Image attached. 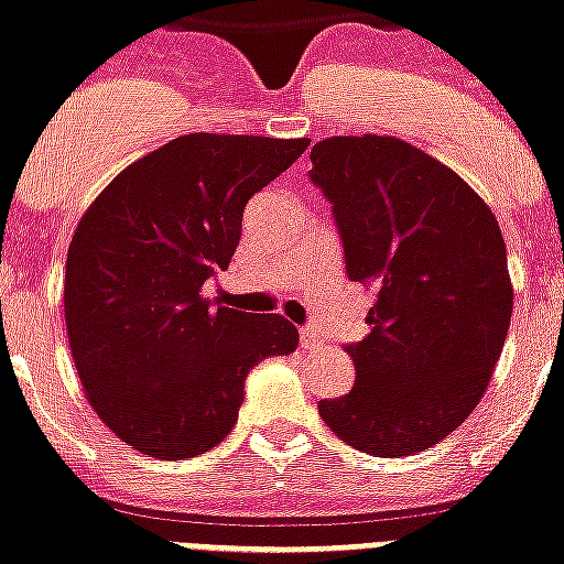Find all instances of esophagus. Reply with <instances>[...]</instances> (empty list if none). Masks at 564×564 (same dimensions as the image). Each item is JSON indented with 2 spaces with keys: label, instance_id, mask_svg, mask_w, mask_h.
Segmentation results:
<instances>
[{
  "label": "esophagus",
  "instance_id": "obj_1",
  "mask_svg": "<svg viewBox=\"0 0 564 564\" xmlns=\"http://www.w3.org/2000/svg\"><path fill=\"white\" fill-rule=\"evenodd\" d=\"M301 345L304 347H322V336L315 333V329H301Z\"/></svg>",
  "mask_w": 564,
  "mask_h": 564
}]
</instances>
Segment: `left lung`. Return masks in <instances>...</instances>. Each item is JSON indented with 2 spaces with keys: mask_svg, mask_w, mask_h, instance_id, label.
I'll list each match as a JSON object with an SVG mask.
<instances>
[{
  "mask_svg": "<svg viewBox=\"0 0 564 564\" xmlns=\"http://www.w3.org/2000/svg\"><path fill=\"white\" fill-rule=\"evenodd\" d=\"M350 281L368 283V338L347 345L354 388L318 402L347 446L423 452L487 391L512 315L507 246L489 205L452 167L393 135H333L310 153Z\"/></svg>",
  "mask_w": 564,
  "mask_h": 564,
  "instance_id": "obj_1",
  "label": "left lung"
}]
</instances>
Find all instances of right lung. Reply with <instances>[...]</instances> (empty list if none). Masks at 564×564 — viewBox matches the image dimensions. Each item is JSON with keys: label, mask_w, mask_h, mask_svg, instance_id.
<instances>
[{"label": "right lung", "mask_w": 564, "mask_h": 564, "mask_svg": "<svg viewBox=\"0 0 564 564\" xmlns=\"http://www.w3.org/2000/svg\"><path fill=\"white\" fill-rule=\"evenodd\" d=\"M310 139L191 132L109 182L68 246L63 310L89 405L159 460L226 441L249 370L297 347L283 315L210 306L203 283L228 269L242 208Z\"/></svg>", "instance_id": "1"}]
</instances>
